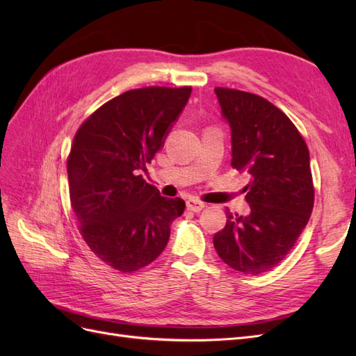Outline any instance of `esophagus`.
<instances>
[{
  "label": "esophagus",
  "mask_w": 356,
  "mask_h": 356,
  "mask_svg": "<svg viewBox=\"0 0 356 356\" xmlns=\"http://www.w3.org/2000/svg\"><path fill=\"white\" fill-rule=\"evenodd\" d=\"M203 208H204V204L200 200H196V199L187 200V209L191 212H200Z\"/></svg>",
  "instance_id": "34e87169"
}]
</instances>
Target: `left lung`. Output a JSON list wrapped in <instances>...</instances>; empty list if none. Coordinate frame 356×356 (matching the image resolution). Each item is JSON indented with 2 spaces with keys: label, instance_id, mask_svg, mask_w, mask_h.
<instances>
[{
  "label": "left lung",
  "instance_id": "left-lung-1",
  "mask_svg": "<svg viewBox=\"0 0 356 356\" xmlns=\"http://www.w3.org/2000/svg\"><path fill=\"white\" fill-rule=\"evenodd\" d=\"M232 129V166L250 174V215H227L213 236L221 260L245 275L277 266L293 250L314 209L309 148L294 123L261 96L215 88Z\"/></svg>",
  "mask_w": 356,
  "mask_h": 356
}]
</instances>
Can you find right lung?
I'll list each match as a JSON object with an SVG mask.
<instances>
[{"instance_id":"right-lung-1","label":"right lung","mask_w":356,"mask_h":356,"mask_svg":"<svg viewBox=\"0 0 356 356\" xmlns=\"http://www.w3.org/2000/svg\"><path fill=\"white\" fill-rule=\"evenodd\" d=\"M191 93L184 88L127 90L90 114L67 160L71 207L81 238L114 270L134 273L163 252L186 202L160 196L141 172L152 163Z\"/></svg>"}]
</instances>
